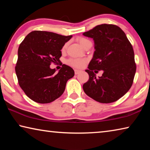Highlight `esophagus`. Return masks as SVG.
<instances>
[{"mask_svg": "<svg viewBox=\"0 0 150 150\" xmlns=\"http://www.w3.org/2000/svg\"><path fill=\"white\" fill-rule=\"evenodd\" d=\"M81 72V71L78 70V69H75V75H78L79 73H80Z\"/></svg>", "mask_w": 150, "mask_h": 150, "instance_id": "1", "label": "esophagus"}]
</instances>
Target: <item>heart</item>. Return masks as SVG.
Segmentation results:
<instances>
[{"instance_id":"1","label":"heart","mask_w":150,"mask_h":150,"mask_svg":"<svg viewBox=\"0 0 150 150\" xmlns=\"http://www.w3.org/2000/svg\"><path fill=\"white\" fill-rule=\"evenodd\" d=\"M78 41L79 42L81 46H83L86 42H88V40L84 38H80L78 39ZM66 45H65L63 46V49H65L66 47ZM86 62H87V60L85 59H81V58H71V59H69L67 60V64L69 65L72 67H74L76 68H82L85 66Z\"/></svg>"}]
</instances>
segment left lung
<instances>
[{
  "mask_svg": "<svg viewBox=\"0 0 150 150\" xmlns=\"http://www.w3.org/2000/svg\"><path fill=\"white\" fill-rule=\"evenodd\" d=\"M83 35L95 42L93 57L85 70L89 79L83 85L86 95L97 102H115L128 92L136 71L132 45L120 27L100 24ZM102 70L101 77L95 73Z\"/></svg>",
  "mask_w": 150,
  "mask_h": 150,
  "instance_id": "left-lung-1",
  "label": "left lung"
}]
</instances>
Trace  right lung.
<instances>
[{
	"instance_id": "1",
	"label": "right lung",
	"mask_w": 150,
	"mask_h": 150,
	"mask_svg": "<svg viewBox=\"0 0 150 150\" xmlns=\"http://www.w3.org/2000/svg\"><path fill=\"white\" fill-rule=\"evenodd\" d=\"M72 35L46 31H33L20 44L15 67L20 87L35 102L45 104L57 99L65 89L67 81L75 72L62 65L59 72L51 69L52 63L59 62L63 45Z\"/></svg>"
}]
</instances>
